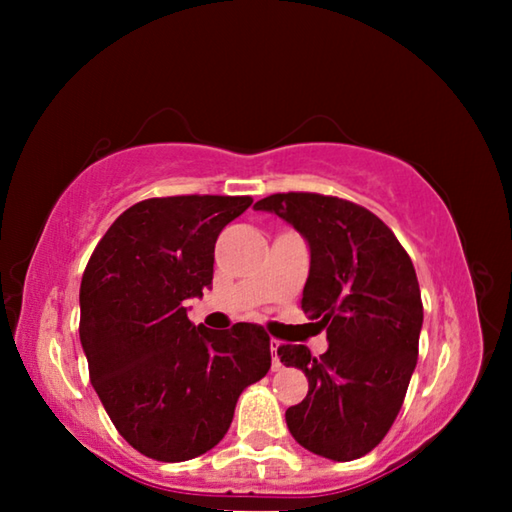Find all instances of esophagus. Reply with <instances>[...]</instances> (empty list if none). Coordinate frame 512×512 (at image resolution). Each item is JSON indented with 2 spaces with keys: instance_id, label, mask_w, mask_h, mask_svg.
Listing matches in <instances>:
<instances>
[{
  "instance_id": "esophagus-1",
  "label": "esophagus",
  "mask_w": 512,
  "mask_h": 512,
  "mask_svg": "<svg viewBox=\"0 0 512 512\" xmlns=\"http://www.w3.org/2000/svg\"><path fill=\"white\" fill-rule=\"evenodd\" d=\"M277 348H280V341L273 339V341H271V352H273V370H275V372L282 370V361H280V357H277Z\"/></svg>"
}]
</instances>
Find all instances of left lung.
I'll use <instances>...</instances> for the list:
<instances>
[{
    "mask_svg": "<svg viewBox=\"0 0 512 512\" xmlns=\"http://www.w3.org/2000/svg\"><path fill=\"white\" fill-rule=\"evenodd\" d=\"M255 210L275 212L309 241L302 309L327 329L329 348L280 345L277 357L309 379L287 409L298 443L332 461L372 452L402 409L418 363L420 284L393 230L366 207L311 192L271 194Z\"/></svg>",
    "mask_w": 512,
    "mask_h": 512,
    "instance_id": "left-lung-1",
    "label": "left lung"
}]
</instances>
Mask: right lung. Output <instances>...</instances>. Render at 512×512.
Segmentation results:
<instances>
[{"instance_id":"add662e5","label":"right lung","mask_w":512,"mask_h":512,"mask_svg":"<svg viewBox=\"0 0 512 512\" xmlns=\"http://www.w3.org/2000/svg\"><path fill=\"white\" fill-rule=\"evenodd\" d=\"M250 196H164L128 207L81 280V345L103 409L137 452L162 463L205 454L241 391L271 368L262 325L207 329L187 298L212 284L214 244Z\"/></svg>"}]
</instances>
